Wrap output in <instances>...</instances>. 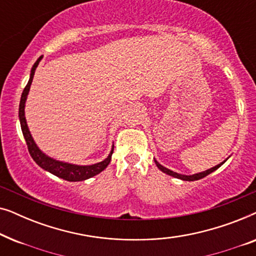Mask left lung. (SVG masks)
<instances>
[{"mask_svg":"<svg viewBox=\"0 0 256 256\" xmlns=\"http://www.w3.org/2000/svg\"><path fill=\"white\" fill-rule=\"evenodd\" d=\"M227 160H228V158H226L225 160H224V162H222L220 164H218V166H213V168H211V169H208V170H205V171H202V172H198V174H177V172H174V171L170 170V169H168V168H166V166H163L162 164H160L158 162H157V160H156L155 158H154V160H155V164L157 166V168H158V169H160V171H162V172L166 174H169V176H172V177H174V178H178V180H188V182L198 180H202V178L206 177V176H208V174H210L211 172H213V171H216V169H219V168L222 166V164L225 163Z\"/></svg>","mask_w":256,"mask_h":256,"instance_id":"8db88e82","label":"left lung"}]
</instances>
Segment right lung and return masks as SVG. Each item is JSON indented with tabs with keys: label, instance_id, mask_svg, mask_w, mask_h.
<instances>
[{
	"label": "right lung",
	"instance_id": "obj_1",
	"mask_svg": "<svg viewBox=\"0 0 256 256\" xmlns=\"http://www.w3.org/2000/svg\"><path fill=\"white\" fill-rule=\"evenodd\" d=\"M42 58H43V56H40V57L37 59L36 62H34L32 66V68H31L29 82H28L26 88L23 90L22 96H20V101L18 118H20V128H22L23 136L24 138H26V142L28 146V149H29V152L31 157H32V160L45 171H48V172L54 174V176L62 178V180H68V182L86 180L106 169L112 160V154H113L114 146L106 158L101 160L99 163L90 164V166H78V164L62 162V160L52 158V157L48 156L46 154L43 152L40 148H38V146L36 144V142H34L32 135H31V132L29 130V127H28L26 118V110H26V102L28 99V94H29L31 84H32L34 71H36L37 66L42 60Z\"/></svg>",
	"mask_w": 256,
	"mask_h": 256
}]
</instances>
